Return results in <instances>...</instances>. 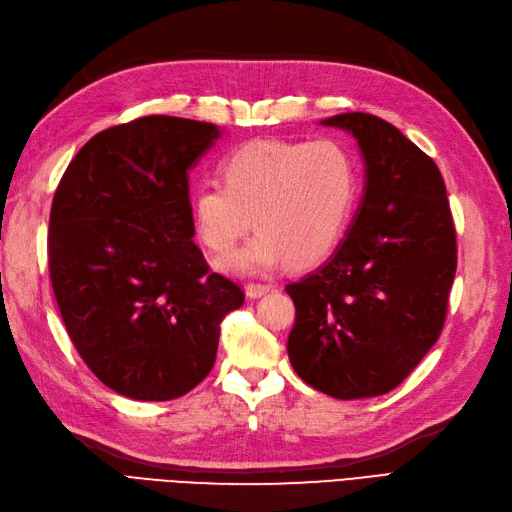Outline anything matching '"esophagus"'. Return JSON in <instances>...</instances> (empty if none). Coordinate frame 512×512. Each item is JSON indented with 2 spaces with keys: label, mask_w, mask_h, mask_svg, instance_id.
I'll return each mask as SVG.
<instances>
[{
  "label": "esophagus",
  "mask_w": 512,
  "mask_h": 512,
  "mask_svg": "<svg viewBox=\"0 0 512 512\" xmlns=\"http://www.w3.org/2000/svg\"><path fill=\"white\" fill-rule=\"evenodd\" d=\"M271 289H274V287H271V285H260V282H249V285L245 287V293H247V298H263V295L265 293H269Z\"/></svg>",
  "instance_id": "esophagus-1"
}]
</instances>
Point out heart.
<instances>
[{
  "label": "heart",
  "mask_w": 512,
  "mask_h": 512,
  "mask_svg": "<svg viewBox=\"0 0 512 512\" xmlns=\"http://www.w3.org/2000/svg\"><path fill=\"white\" fill-rule=\"evenodd\" d=\"M223 184H203L192 195V217L203 245L232 252L221 267L252 276L289 263H320L342 238L359 192L352 153L335 140H252L225 157Z\"/></svg>",
  "instance_id": "1"
}]
</instances>
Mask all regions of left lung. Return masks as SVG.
Segmentation results:
<instances>
[{
	"label": "left lung",
	"instance_id": "1",
	"mask_svg": "<svg viewBox=\"0 0 512 512\" xmlns=\"http://www.w3.org/2000/svg\"><path fill=\"white\" fill-rule=\"evenodd\" d=\"M366 164V186L335 254L287 285L295 304L289 361L333 399L388 394L438 342L458 265L438 166L372 113H339Z\"/></svg>",
	"mask_w": 512,
	"mask_h": 512
}]
</instances>
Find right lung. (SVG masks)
Here are the masks:
<instances>
[{"instance_id": "obj_1", "label": "right lung", "mask_w": 512, "mask_h": 512, "mask_svg": "<svg viewBox=\"0 0 512 512\" xmlns=\"http://www.w3.org/2000/svg\"><path fill=\"white\" fill-rule=\"evenodd\" d=\"M217 124L146 116L96 133L54 192L50 280L87 368L122 396L170 401L208 377L241 287L192 241L188 170Z\"/></svg>"}]
</instances>
